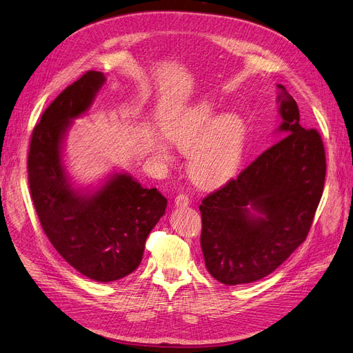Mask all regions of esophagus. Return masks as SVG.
<instances>
[{
  "label": "esophagus",
  "instance_id": "1",
  "mask_svg": "<svg viewBox=\"0 0 353 353\" xmlns=\"http://www.w3.org/2000/svg\"><path fill=\"white\" fill-rule=\"evenodd\" d=\"M191 203V199L187 196V194H178L176 197H175V206L176 208H183V206H188Z\"/></svg>",
  "mask_w": 353,
  "mask_h": 353
}]
</instances>
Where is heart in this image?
I'll return each mask as SVG.
<instances>
[{
	"instance_id": "b5f03b06",
	"label": "heart",
	"mask_w": 353,
	"mask_h": 353,
	"mask_svg": "<svg viewBox=\"0 0 353 353\" xmlns=\"http://www.w3.org/2000/svg\"><path fill=\"white\" fill-rule=\"evenodd\" d=\"M166 140L179 152L190 153L188 172L200 187L212 188L234 175L241 163L245 122L237 113L218 116L212 101H201L168 123ZM157 160L172 162L169 145L159 140L153 145Z\"/></svg>"
}]
</instances>
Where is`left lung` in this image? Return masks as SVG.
I'll use <instances>...</instances> for the list:
<instances>
[{"mask_svg":"<svg viewBox=\"0 0 353 353\" xmlns=\"http://www.w3.org/2000/svg\"><path fill=\"white\" fill-rule=\"evenodd\" d=\"M276 87L283 138L199 206L206 268L227 285L258 281L279 268L306 240L323 196L321 135L305 130L294 99Z\"/></svg>","mask_w":353,"mask_h":353,"instance_id":"obj_1","label":"left lung"}]
</instances>
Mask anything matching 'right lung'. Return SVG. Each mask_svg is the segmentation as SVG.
<instances>
[{
	"mask_svg": "<svg viewBox=\"0 0 353 353\" xmlns=\"http://www.w3.org/2000/svg\"><path fill=\"white\" fill-rule=\"evenodd\" d=\"M104 82L101 72L83 73L42 113L30 138L28 178L42 230L61 258L88 279L110 283L141 263L145 240L168 200L130 174H113L94 193H81L69 183L63 138Z\"/></svg>",
	"mask_w": 353,
	"mask_h": 353,
	"instance_id": "add662e5",
	"label": "right lung"
}]
</instances>
